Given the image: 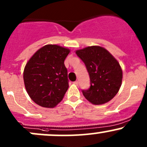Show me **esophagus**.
<instances>
[{"label": "esophagus", "mask_w": 147, "mask_h": 147, "mask_svg": "<svg viewBox=\"0 0 147 147\" xmlns=\"http://www.w3.org/2000/svg\"><path fill=\"white\" fill-rule=\"evenodd\" d=\"M74 84H76V85H78V81L76 80V81H75V82H74Z\"/></svg>", "instance_id": "esophagus-1"}]
</instances>
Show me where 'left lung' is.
Instances as JSON below:
<instances>
[{"mask_svg":"<svg viewBox=\"0 0 147 147\" xmlns=\"http://www.w3.org/2000/svg\"><path fill=\"white\" fill-rule=\"evenodd\" d=\"M76 54L85 65L90 78V87L82 90L86 99L94 105L110 101L119 90L122 70L117 60L100 46L78 50Z\"/></svg>","mask_w":147,"mask_h":147,"instance_id":"1","label":"left lung"}]
</instances>
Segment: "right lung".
<instances>
[{
	"label": "right lung",
	"mask_w": 147,
	"mask_h": 147,
	"mask_svg": "<svg viewBox=\"0 0 147 147\" xmlns=\"http://www.w3.org/2000/svg\"><path fill=\"white\" fill-rule=\"evenodd\" d=\"M70 50L57 45H47L38 50L25 67L26 91L37 105L53 108L62 101L69 87L64 61Z\"/></svg>",
	"instance_id": "1"
}]
</instances>
